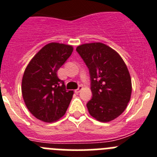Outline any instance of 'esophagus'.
<instances>
[{"instance_id": "1", "label": "esophagus", "mask_w": 157, "mask_h": 157, "mask_svg": "<svg viewBox=\"0 0 157 157\" xmlns=\"http://www.w3.org/2000/svg\"><path fill=\"white\" fill-rule=\"evenodd\" d=\"M82 88H83L82 85H79V86H78V88H77V89L75 90V92H76V93H77V94H78L79 92H80V91H81V90H82Z\"/></svg>"}]
</instances>
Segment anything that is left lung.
<instances>
[{
  "mask_svg": "<svg viewBox=\"0 0 157 157\" xmlns=\"http://www.w3.org/2000/svg\"><path fill=\"white\" fill-rule=\"evenodd\" d=\"M87 67L92 98L88 112L99 122L112 121L127 107L132 92L131 78L119 54L101 43H87L76 49Z\"/></svg>",
  "mask_w": 157,
  "mask_h": 157,
  "instance_id": "8db88e82",
  "label": "left lung"
}]
</instances>
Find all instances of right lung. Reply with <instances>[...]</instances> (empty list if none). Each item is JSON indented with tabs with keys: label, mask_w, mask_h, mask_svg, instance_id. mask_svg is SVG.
<instances>
[{
	"label": "right lung",
	"mask_w": 157,
	"mask_h": 157,
	"mask_svg": "<svg viewBox=\"0 0 157 157\" xmlns=\"http://www.w3.org/2000/svg\"><path fill=\"white\" fill-rule=\"evenodd\" d=\"M72 46L51 43L35 54L24 71L22 95L30 112L38 119L52 122L62 118L73 97L57 72L73 52Z\"/></svg>",
	"instance_id": "1"
}]
</instances>
